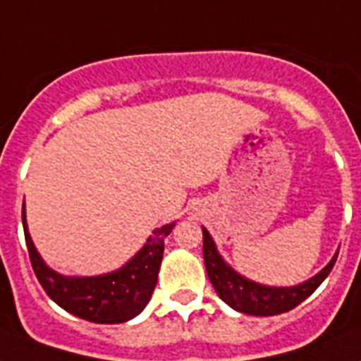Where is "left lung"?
<instances>
[{
  "label": "left lung",
  "instance_id": "left-lung-1",
  "mask_svg": "<svg viewBox=\"0 0 361 361\" xmlns=\"http://www.w3.org/2000/svg\"><path fill=\"white\" fill-rule=\"evenodd\" d=\"M203 259H205L209 281L216 290V294L220 295V300L226 301L231 309L245 312V314L273 317V314L292 311L301 301H305L322 284L324 279L329 275V271L334 269L337 254L318 275L305 281L303 284L284 288L265 286V284L248 281L239 275L235 269H231L216 250V245L209 235V231L203 228Z\"/></svg>",
  "mask_w": 361,
  "mask_h": 361
}]
</instances>
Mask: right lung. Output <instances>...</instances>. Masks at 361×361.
I'll list each match as a JSON object with an SVG mask.
<instances>
[{
	"mask_svg": "<svg viewBox=\"0 0 361 361\" xmlns=\"http://www.w3.org/2000/svg\"><path fill=\"white\" fill-rule=\"evenodd\" d=\"M22 224L32 267L50 300L75 317L96 324H122L135 318L147 307L158 282L164 239L173 224L156 228L145 247L120 269L97 276H63L44 264L33 245L22 207Z\"/></svg>",
	"mask_w": 361,
	"mask_h": 361,
	"instance_id": "1",
	"label": "right lung"
}]
</instances>
